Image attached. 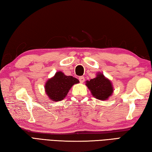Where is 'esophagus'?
Instances as JSON below:
<instances>
[{"label":"esophagus","instance_id":"1","mask_svg":"<svg viewBox=\"0 0 152 152\" xmlns=\"http://www.w3.org/2000/svg\"><path fill=\"white\" fill-rule=\"evenodd\" d=\"M79 81L80 83H83L85 81V77H79Z\"/></svg>","mask_w":152,"mask_h":152}]
</instances>
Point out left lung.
<instances>
[{"label": "left lung", "mask_w": 152, "mask_h": 152, "mask_svg": "<svg viewBox=\"0 0 152 152\" xmlns=\"http://www.w3.org/2000/svg\"><path fill=\"white\" fill-rule=\"evenodd\" d=\"M86 85L92 96L100 100H107L113 92L111 81L101 73H98L95 78L86 80Z\"/></svg>", "instance_id": "1"}]
</instances>
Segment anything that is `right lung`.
Here are the masks:
<instances>
[{"label": "right lung", "instance_id": "add662e5", "mask_svg": "<svg viewBox=\"0 0 152 152\" xmlns=\"http://www.w3.org/2000/svg\"><path fill=\"white\" fill-rule=\"evenodd\" d=\"M79 83V80L75 77L67 76L61 72H58L53 77L46 81L45 92L52 101H60L66 96L72 86Z\"/></svg>", "mask_w": 152, "mask_h": 152}]
</instances>
